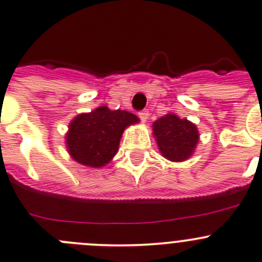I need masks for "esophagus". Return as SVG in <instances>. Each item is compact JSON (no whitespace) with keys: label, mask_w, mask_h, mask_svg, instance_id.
Here are the masks:
<instances>
[{"label":"esophagus","mask_w":262,"mask_h":262,"mask_svg":"<svg viewBox=\"0 0 262 262\" xmlns=\"http://www.w3.org/2000/svg\"><path fill=\"white\" fill-rule=\"evenodd\" d=\"M138 116H139V119L142 120V123H146L148 119V111L147 110H143V111L138 112Z\"/></svg>","instance_id":"34e87169"}]
</instances>
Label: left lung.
<instances>
[{"label": "left lung", "instance_id": "1", "mask_svg": "<svg viewBox=\"0 0 262 262\" xmlns=\"http://www.w3.org/2000/svg\"><path fill=\"white\" fill-rule=\"evenodd\" d=\"M161 155L170 161H183L194 154L199 141V132L195 124L177 115L168 114L152 124Z\"/></svg>", "mask_w": 262, "mask_h": 262}]
</instances>
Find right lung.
<instances>
[{"label":"right lung","instance_id":"1","mask_svg":"<svg viewBox=\"0 0 262 262\" xmlns=\"http://www.w3.org/2000/svg\"><path fill=\"white\" fill-rule=\"evenodd\" d=\"M138 121L134 114L123 110L111 111L107 106L77 115L66 134L68 152L85 167L102 168L116 155L126 126Z\"/></svg>","mask_w":262,"mask_h":262}]
</instances>
